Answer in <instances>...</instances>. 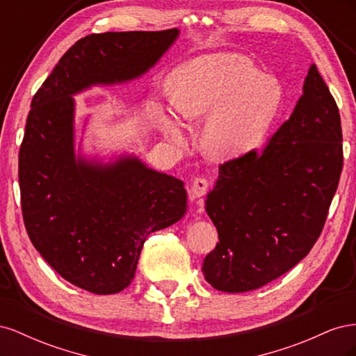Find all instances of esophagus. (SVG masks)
<instances>
[{"mask_svg": "<svg viewBox=\"0 0 356 356\" xmlns=\"http://www.w3.org/2000/svg\"><path fill=\"white\" fill-rule=\"evenodd\" d=\"M208 187H209L208 179L200 178V177L195 178V181H193V184H191V188H190V199L195 200V199L204 196V193H207Z\"/></svg>", "mask_w": 356, "mask_h": 356, "instance_id": "1", "label": "esophagus"}]
</instances>
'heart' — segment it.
<instances>
[{
    "label": "heart",
    "mask_w": 356,
    "mask_h": 356,
    "mask_svg": "<svg viewBox=\"0 0 356 356\" xmlns=\"http://www.w3.org/2000/svg\"><path fill=\"white\" fill-rule=\"evenodd\" d=\"M170 98L186 120L208 115L203 147L213 159H233L260 145L281 111L284 92L246 56L220 53L193 59L170 75ZM156 120L177 145L186 144V127L161 106Z\"/></svg>",
    "instance_id": "1"
}]
</instances>
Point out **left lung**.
<instances>
[{"label":"left lung","instance_id":"obj_1","mask_svg":"<svg viewBox=\"0 0 356 356\" xmlns=\"http://www.w3.org/2000/svg\"><path fill=\"white\" fill-rule=\"evenodd\" d=\"M341 141L339 106L312 65L293 114L264 148L220 166L204 203L220 242L202 267L215 289L261 288L310 252L339 186Z\"/></svg>","mask_w":356,"mask_h":356}]
</instances>
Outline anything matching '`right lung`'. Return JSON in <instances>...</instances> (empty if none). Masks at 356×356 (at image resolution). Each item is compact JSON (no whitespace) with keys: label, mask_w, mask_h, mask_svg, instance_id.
I'll list each match as a JSON object with an SVG mask.
<instances>
[{"label":"right lung","mask_w":356,"mask_h":356,"mask_svg":"<svg viewBox=\"0 0 356 356\" xmlns=\"http://www.w3.org/2000/svg\"><path fill=\"white\" fill-rule=\"evenodd\" d=\"M178 29L104 32L79 40L31 102L19 152V186L29 239L55 270L106 296L131 285L147 236L187 211L184 182L124 156L114 163L75 157L74 98L93 84L145 74Z\"/></svg>","instance_id":"obj_1"}]
</instances>
